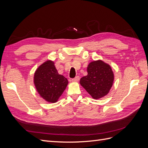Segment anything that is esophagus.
Returning a JSON list of instances; mask_svg holds the SVG:
<instances>
[{
	"instance_id": "obj_1",
	"label": "esophagus",
	"mask_w": 148,
	"mask_h": 148,
	"mask_svg": "<svg viewBox=\"0 0 148 148\" xmlns=\"http://www.w3.org/2000/svg\"><path fill=\"white\" fill-rule=\"evenodd\" d=\"M79 77H76L75 78H73L72 79H71V81H72V82H78V80H79Z\"/></svg>"
}]
</instances>
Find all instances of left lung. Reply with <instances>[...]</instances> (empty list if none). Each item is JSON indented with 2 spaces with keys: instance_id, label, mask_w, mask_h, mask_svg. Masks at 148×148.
<instances>
[{
  "instance_id": "left-lung-1",
  "label": "left lung",
  "mask_w": 148,
  "mask_h": 148,
  "mask_svg": "<svg viewBox=\"0 0 148 148\" xmlns=\"http://www.w3.org/2000/svg\"><path fill=\"white\" fill-rule=\"evenodd\" d=\"M88 75L80 79L79 83L93 99L106 96L112 86L114 75L110 66L99 60L91 62L87 67Z\"/></svg>"
}]
</instances>
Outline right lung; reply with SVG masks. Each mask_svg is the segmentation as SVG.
<instances>
[{"instance_id":"1","label":"right lung","mask_w":148,"mask_h":148,"mask_svg":"<svg viewBox=\"0 0 148 148\" xmlns=\"http://www.w3.org/2000/svg\"><path fill=\"white\" fill-rule=\"evenodd\" d=\"M34 83L40 96L47 102L54 103L64 92L69 82L58 73L54 62L47 60L36 70Z\"/></svg>"}]
</instances>
